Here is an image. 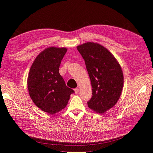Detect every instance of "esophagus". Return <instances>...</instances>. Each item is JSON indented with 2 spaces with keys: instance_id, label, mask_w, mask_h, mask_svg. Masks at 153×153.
I'll return each instance as SVG.
<instances>
[{
  "instance_id": "obj_1",
  "label": "esophagus",
  "mask_w": 153,
  "mask_h": 153,
  "mask_svg": "<svg viewBox=\"0 0 153 153\" xmlns=\"http://www.w3.org/2000/svg\"><path fill=\"white\" fill-rule=\"evenodd\" d=\"M78 92H79V88L77 87V88H76V89H75V92L76 94H78Z\"/></svg>"
}]
</instances>
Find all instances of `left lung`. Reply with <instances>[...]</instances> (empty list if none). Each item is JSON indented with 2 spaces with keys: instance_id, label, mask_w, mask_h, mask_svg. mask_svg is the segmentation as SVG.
Masks as SVG:
<instances>
[{
  "instance_id": "left-lung-1",
  "label": "left lung",
  "mask_w": 153,
  "mask_h": 153,
  "mask_svg": "<svg viewBox=\"0 0 153 153\" xmlns=\"http://www.w3.org/2000/svg\"><path fill=\"white\" fill-rule=\"evenodd\" d=\"M76 48L84 59L92 85V96L88 106L95 112L103 114L112 108L121 96L124 84L121 67L101 45L87 42Z\"/></svg>"
}]
</instances>
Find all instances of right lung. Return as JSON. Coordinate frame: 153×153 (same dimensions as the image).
Returning <instances> with one entry per match:
<instances>
[{"label": "right lung", "mask_w": 153, "mask_h": 153, "mask_svg": "<svg viewBox=\"0 0 153 153\" xmlns=\"http://www.w3.org/2000/svg\"><path fill=\"white\" fill-rule=\"evenodd\" d=\"M66 48L51 47L42 51L32 63L27 88L34 103L43 112L54 114L68 105L74 91L66 86L59 66Z\"/></svg>", "instance_id": "right-lung-1"}]
</instances>
